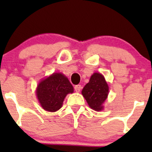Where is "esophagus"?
Here are the masks:
<instances>
[{
  "label": "esophagus",
  "mask_w": 152,
  "mask_h": 152,
  "mask_svg": "<svg viewBox=\"0 0 152 152\" xmlns=\"http://www.w3.org/2000/svg\"><path fill=\"white\" fill-rule=\"evenodd\" d=\"M74 89L76 92H79L81 90V89H82V86H81L80 85H77L75 86Z\"/></svg>",
  "instance_id": "esophagus-1"
}]
</instances>
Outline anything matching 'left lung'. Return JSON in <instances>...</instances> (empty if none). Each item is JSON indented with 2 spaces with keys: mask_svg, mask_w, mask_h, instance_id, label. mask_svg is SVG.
Segmentation results:
<instances>
[{
  "mask_svg": "<svg viewBox=\"0 0 152 152\" xmlns=\"http://www.w3.org/2000/svg\"><path fill=\"white\" fill-rule=\"evenodd\" d=\"M82 93L90 108L96 111L102 110V104L109 93V87L104 77L101 73H93L90 82L84 87Z\"/></svg>",
  "mask_w": 152,
  "mask_h": 152,
  "instance_id": "8db88e82",
  "label": "left lung"
}]
</instances>
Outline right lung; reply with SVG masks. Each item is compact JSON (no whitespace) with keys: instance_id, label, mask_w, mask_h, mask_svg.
<instances>
[{"instance_id":"right-lung-1","label":"right lung","mask_w":152,"mask_h":152,"mask_svg":"<svg viewBox=\"0 0 152 152\" xmlns=\"http://www.w3.org/2000/svg\"><path fill=\"white\" fill-rule=\"evenodd\" d=\"M73 92V86L66 76L55 73L39 84L36 93L44 110L56 112L62 107L67 94Z\"/></svg>"}]
</instances>
